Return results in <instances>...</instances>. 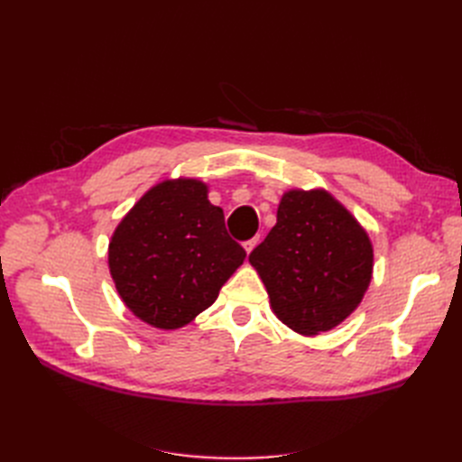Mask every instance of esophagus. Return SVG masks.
I'll return each instance as SVG.
<instances>
[{"label": "esophagus", "mask_w": 462, "mask_h": 462, "mask_svg": "<svg viewBox=\"0 0 462 462\" xmlns=\"http://www.w3.org/2000/svg\"><path fill=\"white\" fill-rule=\"evenodd\" d=\"M258 241H260V236H254V239H250V241H245V243H243V246H245V250H246V254L253 253L254 246L258 245Z\"/></svg>", "instance_id": "obj_1"}]
</instances>
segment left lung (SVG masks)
<instances>
[{"label": "left lung", "mask_w": 462, "mask_h": 462, "mask_svg": "<svg viewBox=\"0 0 462 462\" xmlns=\"http://www.w3.org/2000/svg\"><path fill=\"white\" fill-rule=\"evenodd\" d=\"M273 314L306 337L337 328L365 299L374 246L366 229L326 189H291L277 223L248 256Z\"/></svg>", "instance_id": "1"}]
</instances>
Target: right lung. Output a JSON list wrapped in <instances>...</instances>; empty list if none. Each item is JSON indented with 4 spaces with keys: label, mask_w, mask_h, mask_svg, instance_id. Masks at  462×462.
I'll return each mask as SVG.
<instances>
[{
    "label": "right lung",
    "mask_w": 462,
    "mask_h": 462,
    "mask_svg": "<svg viewBox=\"0 0 462 462\" xmlns=\"http://www.w3.org/2000/svg\"><path fill=\"white\" fill-rule=\"evenodd\" d=\"M223 209L200 179H163L119 221L107 246L111 279L144 324L179 329L212 306L245 262Z\"/></svg>",
    "instance_id": "obj_1"
}]
</instances>
